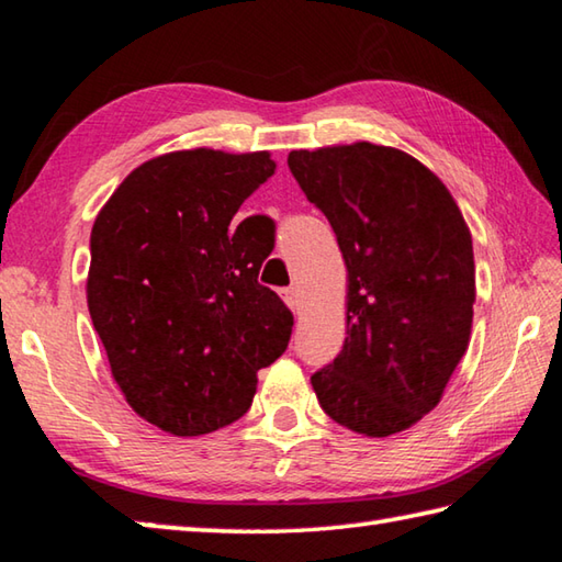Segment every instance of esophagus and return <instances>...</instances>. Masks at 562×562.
I'll list each match as a JSON object with an SVG mask.
<instances>
[{
	"mask_svg": "<svg viewBox=\"0 0 562 562\" xmlns=\"http://www.w3.org/2000/svg\"><path fill=\"white\" fill-rule=\"evenodd\" d=\"M282 300L288 302V307H290V310L297 312V310H300V304H302V294H300V288H297V284H290L288 290H282Z\"/></svg>",
	"mask_w": 562,
	"mask_h": 562,
	"instance_id": "esophagus-1",
	"label": "esophagus"
}]
</instances>
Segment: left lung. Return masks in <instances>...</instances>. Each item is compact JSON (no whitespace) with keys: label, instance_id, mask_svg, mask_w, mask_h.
I'll list each match as a JSON object with an SVG mask.
<instances>
[{"label":"left lung","instance_id":"left-lung-1","mask_svg":"<svg viewBox=\"0 0 562 562\" xmlns=\"http://www.w3.org/2000/svg\"><path fill=\"white\" fill-rule=\"evenodd\" d=\"M288 166L347 265L345 347L312 389L361 436L412 429L471 341L475 262L461 207L434 170L392 146L292 150Z\"/></svg>","mask_w":562,"mask_h":562}]
</instances>
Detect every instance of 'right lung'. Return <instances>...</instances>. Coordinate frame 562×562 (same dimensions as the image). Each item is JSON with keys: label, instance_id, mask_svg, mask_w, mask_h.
Returning <instances> with one entry per match:
<instances>
[{"label": "right lung", "instance_id": "obj_1", "mask_svg": "<svg viewBox=\"0 0 562 562\" xmlns=\"http://www.w3.org/2000/svg\"><path fill=\"white\" fill-rule=\"evenodd\" d=\"M278 164L270 150H170L133 168L91 227L87 302L128 406L173 436L240 418L292 312L258 274L265 217L231 231Z\"/></svg>", "mask_w": 562, "mask_h": 562}]
</instances>
